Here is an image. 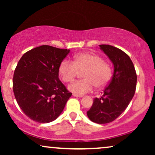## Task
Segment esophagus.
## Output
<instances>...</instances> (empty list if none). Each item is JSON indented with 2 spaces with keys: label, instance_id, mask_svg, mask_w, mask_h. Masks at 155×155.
Returning <instances> with one entry per match:
<instances>
[{
  "label": "esophagus",
  "instance_id": "34e87169",
  "mask_svg": "<svg viewBox=\"0 0 155 155\" xmlns=\"http://www.w3.org/2000/svg\"><path fill=\"white\" fill-rule=\"evenodd\" d=\"M73 96L75 97H79V98H81V97H82V96H81V95H78L76 94H73Z\"/></svg>",
  "mask_w": 155,
  "mask_h": 155
}]
</instances>
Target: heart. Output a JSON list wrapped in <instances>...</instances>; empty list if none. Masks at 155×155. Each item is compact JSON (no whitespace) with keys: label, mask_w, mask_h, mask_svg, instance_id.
<instances>
[{"label":"heart","mask_w":155,"mask_h":155,"mask_svg":"<svg viewBox=\"0 0 155 155\" xmlns=\"http://www.w3.org/2000/svg\"><path fill=\"white\" fill-rule=\"evenodd\" d=\"M79 71H84V79L75 81L68 86L70 91L78 95L91 92L94 85L98 88L104 87L109 83L112 75L110 65L101 56L92 53L76 55L74 62L64 59L59 65V75L64 82L73 81Z\"/></svg>","instance_id":"obj_1"}]
</instances>
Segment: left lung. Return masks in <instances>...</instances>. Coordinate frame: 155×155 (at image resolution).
Returning <instances> with one entry per match:
<instances>
[{
  "label": "left lung",
  "instance_id": "1",
  "mask_svg": "<svg viewBox=\"0 0 155 155\" xmlns=\"http://www.w3.org/2000/svg\"><path fill=\"white\" fill-rule=\"evenodd\" d=\"M100 49L114 65V75L100 98H95L87 115L92 122L104 124L113 121L128 107L135 94L137 75L128 55L119 48L101 44Z\"/></svg>",
  "mask_w": 155,
  "mask_h": 155
}]
</instances>
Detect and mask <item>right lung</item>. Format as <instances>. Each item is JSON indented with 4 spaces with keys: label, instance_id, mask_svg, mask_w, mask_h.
Returning a JSON list of instances; mask_svg holds the SVG:
<instances>
[{
    "label": "right lung",
    "instance_id": "add662e5",
    "mask_svg": "<svg viewBox=\"0 0 155 155\" xmlns=\"http://www.w3.org/2000/svg\"><path fill=\"white\" fill-rule=\"evenodd\" d=\"M70 49L48 45L23 55L15 70L13 92L19 107L31 120L47 124L56 120L72 93L58 78V68Z\"/></svg>",
    "mask_w": 155,
    "mask_h": 155
}]
</instances>
